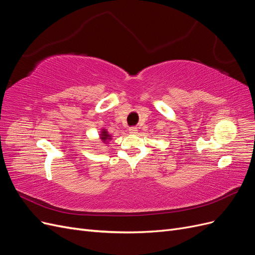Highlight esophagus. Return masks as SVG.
<instances>
[{
    "label": "esophagus",
    "instance_id": "34e87169",
    "mask_svg": "<svg viewBox=\"0 0 255 255\" xmlns=\"http://www.w3.org/2000/svg\"><path fill=\"white\" fill-rule=\"evenodd\" d=\"M128 133L129 134H137L138 133V129H137V128H128Z\"/></svg>",
    "mask_w": 255,
    "mask_h": 255
}]
</instances>
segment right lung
Wrapping results in <instances>:
<instances>
[{
	"label": "right lung",
	"instance_id": "right-lung-1",
	"mask_svg": "<svg viewBox=\"0 0 255 255\" xmlns=\"http://www.w3.org/2000/svg\"><path fill=\"white\" fill-rule=\"evenodd\" d=\"M100 139L102 140V142L107 143L109 140L112 139V136L109 134V132H107L105 128H102L101 132H100Z\"/></svg>",
	"mask_w": 255,
	"mask_h": 255
}]
</instances>
